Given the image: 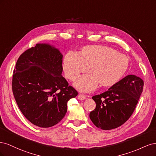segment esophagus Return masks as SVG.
<instances>
[{
	"instance_id": "obj_1",
	"label": "esophagus",
	"mask_w": 156,
	"mask_h": 156,
	"mask_svg": "<svg viewBox=\"0 0 156 156\" xmlns=\"http://www.w3.org/2000/svg\"><path fill=\"white\" fill-rule=\"evenodd\" d=\"M77 97H78V99L79 100H84L87 98V96L84 95V94H79Z\"/></svg>"
}]
</instances>
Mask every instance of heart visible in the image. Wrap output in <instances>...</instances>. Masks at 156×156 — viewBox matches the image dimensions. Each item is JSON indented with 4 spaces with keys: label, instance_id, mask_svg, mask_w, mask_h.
<instances>
[{
    "label": "heart",
    "instance_id": "b5f03b06",
    "mask_svg": "<svg viewBox=\"0 0 156 156\" xmlns=\"http://www.w3.org/2000/svg\"><path fill=\"white\" fill-rule=\"evenodd\" d=\"M126 56L106 46L90 45L81 53L69 51L66 55L63 69L66 76L75 81L80 74L88 70L92 72L83 75L75 83V86L83 92L95 90L99 84L111 87L119 82L128 68Z\"/></svg>",
    "mask_w": 156,
    "mask_h": 156
}]
</instances>
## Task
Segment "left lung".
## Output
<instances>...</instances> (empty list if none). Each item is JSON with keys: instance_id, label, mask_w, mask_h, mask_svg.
Segmentation results:
<instances>
[{"instance_id": "8db88e82", "label": "left lung", "mask_w": 156, "mask_h": 156, "mask_svg": "<svg viewBox=\"0 0 156 156\" xmlns=\"http://www.w3.org/2000/svg\"><path fill=\"white\" fill-rule=\"evenodd\" d=\"M143 86L142 79L129 75L105 92L92 96L96 107L89 116L93 124L103 130L124 124L135 111Z\"/></svg>"}]
</instances>
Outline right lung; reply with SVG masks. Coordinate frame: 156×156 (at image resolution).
<instances>
[{"mask_svg":"<svg viewBox=\"0 0 156 156\" xmlns=\"http://www.w3.org/2000/svg\"><path fill=\"white\" fill-rule=\"evenodd\" d=\"M62 55L46 44H37L19 57L12 77V91L26 119L40 127L58 124L67 103L77 91L62 75Z\"/></svg>","mask_w":156,"mask_h":156,"instance_id":"obj_1","label":"right lung"}]
</instances>
